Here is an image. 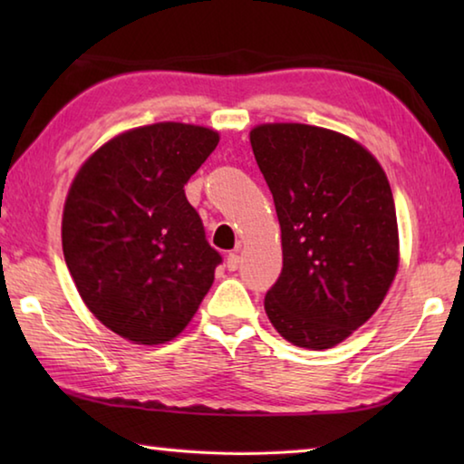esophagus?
Returning <instances> with one entry per match:
<instances>
[{"label":"esophagus","mask_w":464,"mask_h":464,"mask_svg":"<svg viewBox=\"0 0 464 464\" xmlns=\"http://www.w3.org/2000/svg\"><path fill=\"white\" fill-rule=\"evenodd\" d=\"M237 268H239V254L237 251H231V254L227 256V270L235 272Z\"/></svg>","instance_id":"34e87169"}]
</instances>
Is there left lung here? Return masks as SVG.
<instances>
[{"label": "left lung", "mask_w": 464, "mask_h": 464, "mask_svg": "<svg viewBox=\"0 0 464 464\" xmlns=\"http://www.w3.org/2000/svg\"><path fill=\"white\" fill-rule=\"evenodd\" d=\"M249 143L282 239L266 315L298 348H334L374 315L399 268L387 174L364 145L324 127L266 122Z\"/></svg>", "instance_id": "obj_1"}]
</instances>
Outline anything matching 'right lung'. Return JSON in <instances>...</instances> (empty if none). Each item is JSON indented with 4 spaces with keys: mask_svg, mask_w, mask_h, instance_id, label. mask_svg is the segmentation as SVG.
<instances>
[{
    "mask_svg": "<svg viewBox=\"0 0 464 464\" xmlns=\"http://www.w3.org/2000/svg\"><path fill=\"white\" fill-rule=\"evenodd\" d=\"M186 122L124 130L77 169L63 207V256L93 317L140 345L184 332L213 286L218 251L184 194L218 145Z\"/></svg>",
    "mask_w": 464,
    "mask_h": 464,
    "instance_id": "obj_1",
    "label": "right lung"
}]
</instances>
